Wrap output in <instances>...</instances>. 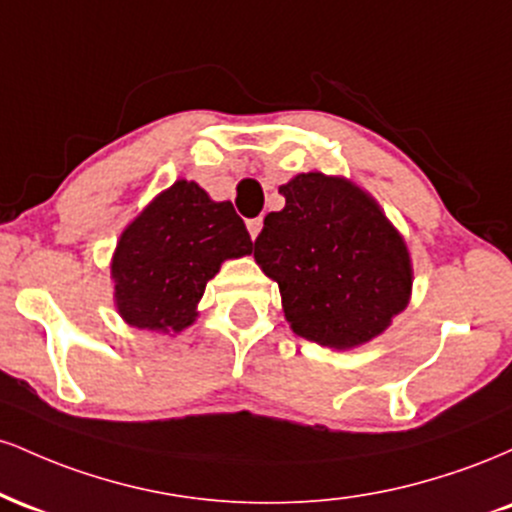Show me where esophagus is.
<instances>
[{
  "label": "esophagus",
  "mask_w": 512,
  "mask_h": 512,
  "mask_svg": "<svg viewBox=\"0 0 512 512\" xmlns=\"http://www.w3.org/2000/svg\"><path fill=\"white\" fill-rule=\"evenodd\" d=\"M248 231H250V238L252 240L260 236V231H262V219H260V216H257V219H248Z\"/></svg>",
  "instance_id": "34e87169"
}]
</instances>
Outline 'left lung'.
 I'll use <instances>...</instances> for the list:
<instances>
[{
  "mask_svg": "<svg viewBox=\"0 0 512 512\" xmlns=\"http://www.w3.org/2000/svg\"><path fill=\"white\" fill-rule=\"evenodd\" d=\"M279 192L286 204L264 216L255 262L279 284L291 330L339 351L380 337L414 284L402 233L342 175L298 173Z\"/></svg>",
  "mask_w": 512,
  "mask_h": 512,
  "instance_id": "1",
  "label": "left lung"
}]
</instances>
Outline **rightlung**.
I'll return each instance as SVG.
<instances>
[{"label": "right lung", "instance_id": "obj_1", "mask_svg": "<svg viewBox=\"0 0 512 512\" xmlns=\"http://www.w3.org/2000/svg\"><path fill=\"white\" fill-rule=\"evenodd\" d=\"M250 252L231 202H214L195 180H175L120 233L110 260L115 310L127 325L173 337L195 325L221 264Z\"/></svg>", "mask_w": 512, "mask_h": 512}]
</instances>
